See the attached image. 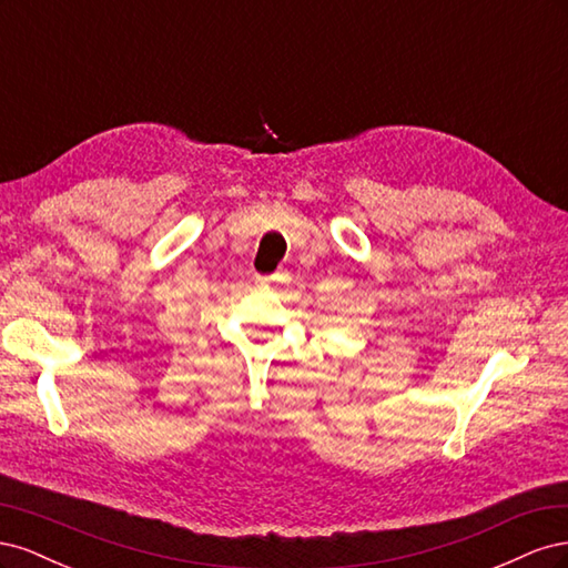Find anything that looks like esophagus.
I'll use <instances>...</instances> for the list:
<instances>
[{
  "label": "esophagus",
  "mask_w": 568,
  "mask_h": 568,
  "mask_svg": "<svg viewBox=\"0 0 568 568\" xmlns=\"http://www.w3.org/2000/svg\"><path fill=\"white\" fill-rule=\"evenodd\" d=\"M255 282L257 284H274V282H280V277H277V274H272V277H261V274H257Z\"/></svg>",
  "instance_id": "1"
}]
</instances>
